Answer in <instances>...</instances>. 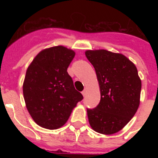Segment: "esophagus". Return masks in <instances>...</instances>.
Listing matches in <instances>:
<instances>
[{"label": "esophagus", "mask_w": 158, "mask_h": 158, "mask_svg": "<svg viewBox=\"0 0 158 158\" xmlns=\"http://www.w3.org/2000/svg\"><path fill=\"white\" fill-rule=\"evenodd\" d=\"M82 94H83V96H84V97L86 96V94H87V90H86V89H84V91L82 92Z\"/></svg>", "instance_id": "obj_1"}]
</instances>
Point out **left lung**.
Returning a JSON list of instances; mask_svg holds the SVG:
<instances>
[{
  "mask_svg": "<svg viewBox=\"0 0 158 158\" xmlns=\"http://www.w3.org/2000/svg\"><path fill=\"white\" fill-rule=\"evenodd\" d=\"M101 92L95 108L87 109L89 124L96 132L112 135L125 127L139 106L141 80L137 68L127 57L106 50L87 51Z\"/></svg>",
  "mask_w": 158,
  "mask_h": 158,
  "instance_id": "left-lung-1",
  "label": "left lung"
}]
</instances>
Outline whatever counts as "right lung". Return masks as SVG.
<instances>
[{"label":"right lung","mask_w":158,"mask_h":158,"mask_svg":"<svg viewBox=\"0 0 158 158\" xmlns=\"http://www.w3.org/2000/svg\"><path fill=\"white\" fill-rule=\"evenodd\" d=\"M74 54L62 46L48 48L36 56L26 71L23 98L28 112L41 127H61L84 98L67 72Z\"/></svg>","instance_id":"right-lung-1"}]
</instances>
